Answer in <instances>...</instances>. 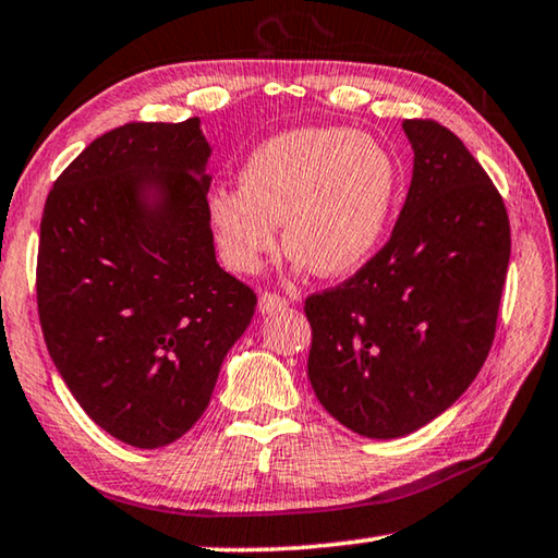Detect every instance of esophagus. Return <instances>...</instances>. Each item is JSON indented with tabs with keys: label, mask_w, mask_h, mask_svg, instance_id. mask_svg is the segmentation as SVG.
<instances>
[{
	"label": "esophagus",
	"mask_w": 558,
	"mask_h": 558,
	"mask_svg": "<svg viewBox=\"0 0 558 558\" xmlns=\"http://www.w3.org/2000/svg\"><path fill=\"white\" fill-rule=\"evenodd\" d=\"M288 307V300L280 298V295H272V293H263L258 300V311L263 315H270V313H280Z\"/></svg>",
	"instance_id": "esophagus-1"
}]
</instances>
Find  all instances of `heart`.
<instances>
[{
  "label": "heart",
  "instance_id": "1",
  "mask_svg": "<svg viewBox=\"0 0 558 558\" xmlns=\"http://www.w3.org/2000/svg\"><path fill=\"white\" fill-rule=\"evenodd\" d=\"M402 191L383 141L348 126L290 129L245 158L241 189H218L208 218L228 268L258 272L282 243L295 268L344 278L373 260Z\"/></svg>",
  "mask_w": 558,
  "mask_h": 558
}]
</instances>
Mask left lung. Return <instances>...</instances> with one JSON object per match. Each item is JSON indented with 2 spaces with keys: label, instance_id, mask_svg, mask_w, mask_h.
<instances>
[{
  "label": "left lung",
  "instance_id": "1",
  "mask_svg": "<svg viewBox=\"0 0 558 558\" xmlns=\"http://www.w3.org/2000/svg\"><path fill=\"white\" fill-rule=\"evenodd\" d=\"M402 129L414 166L390 241L340 288L305 300L317 400L369 439L417 432L472 385L511 253L504 201L462 141L435 121Z\"/></svg>",
  "mask_w": 558,
  "mask_h": 558
}]
</instances>
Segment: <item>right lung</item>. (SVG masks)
<instances>
[{
	"instance_id": "obj_1",
	"label": "right lung",
	"mask_w": 558,
	"mask_h": 558,
	"mask_svg": "<svg viewBox=\"0 0 558 558\" xmlns=\"http://www.w3.org/2000/svg\"><path fill=\"white\" fill-rule=\"evenodd\" d=\"M201 119L92 141L41 216L37 303L74 400L111 437L166 447L206 412L255 293L216 260Z\"/></svg>"
}]
</instances>
